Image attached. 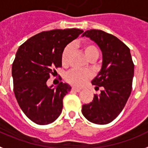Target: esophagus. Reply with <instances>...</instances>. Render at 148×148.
I'll return each instance as SVG.
<instances>
[{
	"label": "esophagus",
	"instance_id": "34e87169",
	"mask_svg": "<svg viewBox=\"0 0 148 148\" xmlns=\"http://www.w3.org/2000/svg\"><path fill=\"white\" fill-rule=\"evenodd\" d=\"M72 91H75V92H79V91H81V89L79 88H75V87H73L72 88Z\"/></svg>",
	"mask_w": 148,
	"mask_h": 148
}]
</instances>
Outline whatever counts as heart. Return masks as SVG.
Masks as SVG:
<instances>
[{"instance_id":"1","label":"heart","mask_w":148,"mask_h":148,"mask_svg":"<svg viewBox=\"0 0 148 148\" xmlns=\"http://www.w3.org/2000/svg\"><path fill=\"white\" fill-rule=\"evenodd\" d=\"M83 48L85 53L89 59L99 56V51L97 46L91 42H85L83 45ZM71 52V45H67L63 48L61 53V63L63 65H66L69 60V54ZM92 74L88 71L79 70V69H73L66 74V80L68 83L75 86H82L91 79Z\"/></svg>"}]
</instances>
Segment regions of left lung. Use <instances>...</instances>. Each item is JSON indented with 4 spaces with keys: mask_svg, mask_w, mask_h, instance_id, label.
Segmentation results:
<instances>
[{
    "mask_svg": "<svg viewBox=\"0 0 148 148\" xmlns=\"http://www.w3.org/2000/svg\"><path fill=\"white\" fill-rule=\"evenodd\" d=\"M82 36L93 40L102 51V67L91 83L103 89L94 95L91 102L83 105L82 113L91 123L104 125L119 116L131 95L134 63L129 47L114 35L90 29Z\"/></svg>",
    "mask_w": 148,
    "mask_h": 148,
    "instance_id": "obj_1",
    "label": "left lung"
}]
</instances>
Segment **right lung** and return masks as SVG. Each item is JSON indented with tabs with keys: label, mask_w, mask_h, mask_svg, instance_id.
I'll list each match as a JSON object with an SVG mask.
<instances>
[{
	"label": "right lung",
	"mask_w": 148,
	"mask_h": 148,
	"mask_svg": "<svg viewBox=\"0 0 148 148\" xmlns=\"http://www.w3.org/2000/svg\"><path fill=\"white\" fill-rule=\"evenodd\" d=\"M82 32L79 29L41 32L17 51L12 65L13 91L23 113L36 124L47 125L60 115L63 99L71 87L60 82L56 89L51 88L47 81L62 67L63 48Z\"/></svg>",
	"instance_id": "right-lung-1"
}]
</instances>
